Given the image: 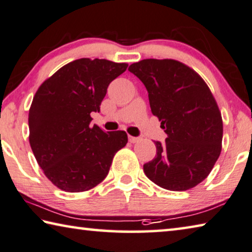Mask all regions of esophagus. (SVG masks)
Masks as SVG:
<instances>
[{"mask_svg": "<svg viewBox=\"0 0 252 252\" xmlns=\"http://www.w3.org/2000/svg\"><path fill=\"white\" fill-rule=\"evenodd\" d=\"M139 140H140V139H139L138 137H132V135H129V141L131 143H135V142H138Z\"/></svg>", "mask_w": 252, "mask_h": 252, "instance_id": "1", "label": "esophagus"}]
</instances>
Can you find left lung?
<instances>
[{
    "label": "left lung",
    "mask_w": 252,
    "mask_h": 252,
    "mask_svg": "<svg viewBox=\"0 0 252 252\" xmlns=\"http://www.w3.org/2000/svg\"><path fill=\"white\" fill-rule=\"evenodd\" d=\"M148 91L165 142L143 165L151 182L169 190L193 189L209 176L221 154L223 123L212 93L196 71L173 59H143L129 67Z\"/></svg>",
    "instance_id": "obj_1"
}]
</instances>
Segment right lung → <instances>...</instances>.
<instances>
[{
	"label": "right lung",
	"instance_id": "right-lung-1",
	"mask_svg": "<svg viewBox=\"0 0 252 252\" xmlns=\"http://www.w3.org/2000/svg\"><path fill=\"white\" fill-rule=\"evenodd\" d=\"M127 63L81 58L41 84L29 110V141L38 165L59 189H93L109 174L114 155L127 142L125 131L91 126L110 83Z\"/></svg>",
	"mask_w": 252,
	"mask_h": 252
}]
</instances>
